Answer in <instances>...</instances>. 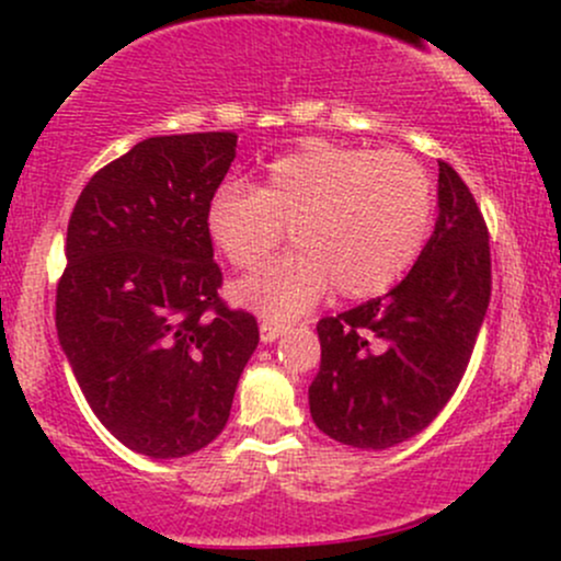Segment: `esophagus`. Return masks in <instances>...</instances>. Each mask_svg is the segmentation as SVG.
I'll use <instances>...</instances> for the list:
<instances>
[{
	"label": "esophagus",
	"instance_id": "1",
	"mask_svg": "<svg viewBox=\"0 0 561 561\" xmlns=\"http://www.w3.org/2000/svg\"><path fill=\"white\" fill-rule=\"evenodd\" d=\"M287 327L285 324H276V321H261V340L263 343H274L279 340V334H285Z\"/></svg>",
	"mask_w": 561,
	"mask_h": 561
}]
</instances>
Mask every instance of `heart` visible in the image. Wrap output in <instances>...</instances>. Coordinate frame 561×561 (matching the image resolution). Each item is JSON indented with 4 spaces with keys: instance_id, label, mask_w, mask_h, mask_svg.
Instances as JSON below:
<instances>
[{
    "instance_id": "1",
    "label": "heart",
    "mask_w": 561,
    "mask_h": 561,
    "mask_svg": "<svg viewBox=\"0 0 561 561\" xmlns=\"http://www.w3.org/2000/svg\"><path fill=\"white\" fill-rule=\"evenodd\" d=\"M435 210V184L401 150L313 139L272 160L255 190L224 186L208 203V234L234 268H255L287 227L298 250L234 287L266 319L289 321L324 298L388 293L420 259Z\"/></svg>"
}]
</instances>
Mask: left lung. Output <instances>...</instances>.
<instances>
[{"label": "left lung", "instance_id": "obj_1", "mask_svg": "<svg viewBox=\"0 0 561 561\" xmlns=\"http://www.w3.org/2000/svg\"><path fill=\"white\" fill-rule=\"evenodd\" d=\"M435 231L382 298L319 319L321 366L308 388L321 433L382 450L440 414L465 377L491 302L488 224L472 192L437 160Z\"/></svg>", "mask_w": 561, "mask_h": 561}]
</instances>
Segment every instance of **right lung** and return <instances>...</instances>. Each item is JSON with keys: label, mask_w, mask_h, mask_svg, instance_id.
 Returning a JSON list of instances; mask_svg holds the SVG:
<instances>
[{"label": "right lung", "mask_w": 561, "mask_h": 561, "mask_svg": "<svg viewBox=\"0 0 561 561\" xmlns=\"http://www.w3.org/2000/svg\"><path fill=\"white\" fill-rule=\"evenodd\" d=\"M234 131L134 145L83 186L68 221L55 324L96 420L126 448L179 459L227 427L259 321L221 300L208 203Z\"/></svg>", "instance_id": "1"}]
</instances>
